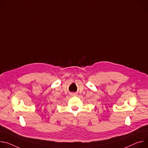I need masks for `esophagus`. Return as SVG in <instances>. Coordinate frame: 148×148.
<instances>
[{"mask_svg": "<svg viewBox=\"0 0 148 148\" xmlns=\"http://www.w3.org/2000/svg\"><path fill=\"white\" fill-rule=\"evenodd\" d=\"M70 95L71 96H77V94L75 92H70Z\"/></svg>", "mask_w": 148, "mask_h": 148, "instance_id": "obj_1", "label": "esophagus"}]
</instances>
